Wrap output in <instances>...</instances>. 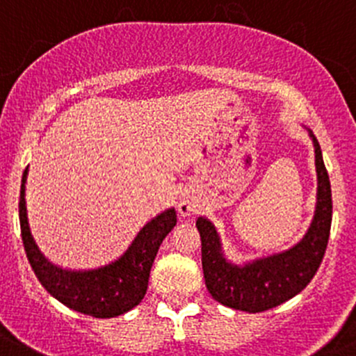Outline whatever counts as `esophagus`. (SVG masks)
I'll use <instances>...</instances> for the list:
<instances>
[{"instance_id":"1","label":"esophagus","mask_w":356,"mask_h":356,"mask_svg":"<svg viewBox=\"0 0 356 356\" xmlns=\"http://www.w3.org/2000/svg\"><path fill=\"white\" fill-rule=\"evenodd\" d=\"M177 210H179V213L182 215V217H188V215H191L193 210H195V203H193L191 196L182 195L181 198H179Z\"/></svg>"}]
</instances>
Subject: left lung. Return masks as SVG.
<instances>
[{
    "instance_id": "obj_1",
    "label": "left lung",
    "mask_w": 356,
    "mask_h": 356,
    "mask_svg": "<svg viewBox=\"0 0 356 356\" xmlns=\"http://www.w3.org/2000/svg\"><path fill=\"white\" fill-rule=\"evenodd\" d=\"M310 136L315 146L318 179L317 208L310 229L296 246L239 267L224 258L211 222L203 217L196 220L204 284L218 303L248 314L270 310L301 293L317 274L331 234L332 195L321 145L312 132Z\"/></svg>"
}]
</instances>
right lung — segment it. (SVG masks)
I'll list each match as a JSON object with an SVG mask.
<instances>
[{
  "label": "right lung",
  "instance_id": "add662e5",
  "mask_svg": "<svg viewBox=\"0 0 356 356\" xmlns=\"http://www.w3.org/2000/svg\"><path fill=\"white\" fill-rule=\"evenodd\" d=\"M25 181L27 168L22 175L19 203L22 241L29 264L44 289L65 307L96 318L117 317L141 303L158 248L177 224L174 208L148 222L118 260L95 270H63L42 257L32 238L25 208Z\"/></svg>",
  "mask_w": 356,
  "mask_h": 356
}]
</instances>
